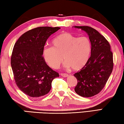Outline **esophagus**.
Here are the masks:
<instances>
[{
	"mask_svg": "<svg viewBox=\"0 0 124 124\" xmlns=\"http://www.w3.org/2000/svg\"><path fill=\"white\" fill-rule=\"evenodd\" d=\"M61 75L63 77H68L69 76L68 74H65V73H62V74H61Z\"/></svg>",
	"mask_w": 124,
	"mask_h": 124,
	"instance_id": "obj_1",
	"label": "esophagus"
}]
</instances>
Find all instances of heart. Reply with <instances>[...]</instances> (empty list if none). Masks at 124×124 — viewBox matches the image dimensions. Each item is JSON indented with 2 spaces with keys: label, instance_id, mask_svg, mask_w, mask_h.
Wrapping results in <instances>:
<instances>
[{
  "label": "heart",
  "instance_id": "obj_1",
  "mask_svg": "<svg viewBox=\"0 0 124 124\" xmlns=\"http://www.w3.org/2000/svg\"><path fill=\"white\" fill-rule=\"evenodd\" d=\"M52 47L43 51L45 61L53 69H58L63 59L66 68L74 70L83 68L89 62L91 53V43L87 37H77L68 32L57 35L52 41Z\"/></svg>",
  "mask_w": 124,
  "mask_h": 124
}]
</instances>
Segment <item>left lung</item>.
<instances>
[{"label":"left lung","mask_w":124,"mask_h":124,"mask_svg":"<svg viewBox=\"0 0 124 124\" xmlns=\"http://www.w3.org/2000/svg\"><path fill=\"white\" fill-rule=\"evenodd\" d=\"M87 33L91 43L89 62L74 76L78 80L74 90L79 96L90 97L103 89L112 72L113 53L108 41L96 29L89 26H74Z\"/></svg>","instance_id":"left-lung-1"}]
</instances>
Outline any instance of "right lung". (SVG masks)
I'll use <instances>...</instances> for the list:
<instances>
[{
  "label": "right lung",
  "mask_w": 124,
  "mask_h": 124,
  "mask_svg": "<svg viewBox=\"0 0 124 124\" xmlns=\"http://www.w3.org/2000/svg\"><path fill=\"white\" fill-rule=\"evenodd\" d=\"M60 27H40L27 31L14 45L11 66L17 86L26 95L37 98L48 93L58 73L46 63L43 51L46 41Z\"/></svg>",
  "instance_id": "1"
}]
</instances>
